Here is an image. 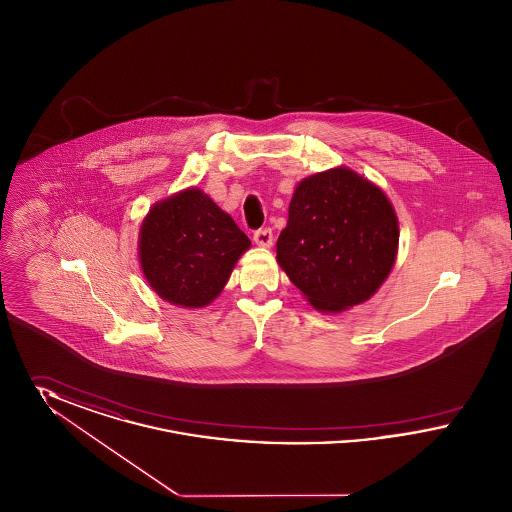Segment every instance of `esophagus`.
Returning <instances> with one entry per match:
<instances>
[{
    "instance_id": "obj_1",
    "label": "esophagus",
    "mask_w": 512,
    "mask_h": 512,
    "mask_svg": "<svg viewBox=\"0 0 512 512\" xmlns=\"http://www.w3.org/2000/svg\"><path fill=\"white\" fill-rule=\"evenodd\" d=\"M253 240H255V244L261 245V247H270L272 245V230L270 228L255 230Z\"/></svg>"
}]
</instances>
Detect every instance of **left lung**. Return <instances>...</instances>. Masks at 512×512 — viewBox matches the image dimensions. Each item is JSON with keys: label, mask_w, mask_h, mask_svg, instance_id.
Instances as JSON below:
<instances>
[{"label": "left lung", "mask_w": 512, "mask_h": 512, "mask_svg": "<svg viewBox=\"0 0 512 512\" xmlns=\"http://www.w3.org/2000/svg\"><path fill=\"white\" fill-rule=\"evenodd\" d=\"M397 242L399 222L390 199L340 167L297 184L276 259L315 309L340 313L384 284Z\"/></svg>", "instance_id": "obj_1"}]
</instances>
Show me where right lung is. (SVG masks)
Returning a JSON list of instances; mask_svg holds the SVG:
<instances>
[{
  "instance_id": "add662e5",
  "label": "right lung",
  "mask_w": 512,
  "mask_h": 512,
  "mask_svg": "<svg viewBox=\"0 0 512 512\" xmlns=\"http://www.w3.org/2000/svg\"><path fill=\"white\" fill-rule=\"evenodd\" d=\"M249 238L228 213L197 188L155 203L140 228V265L161 299L205 307L226 286Z\"/></svg>"
}]
</instances>
